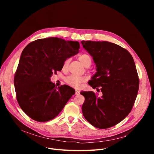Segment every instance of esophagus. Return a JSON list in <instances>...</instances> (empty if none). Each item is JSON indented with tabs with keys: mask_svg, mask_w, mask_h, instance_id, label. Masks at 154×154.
Here are the masks:
<instances>
[{
	"mask_svg": "<svg viewBox=\"0 0 154 154\" xmlns=\"http://www.w3.org/2000/svg\"><path fill=\"white\" fill-rule=\"evenodd\" d=\"M80 94V91H79L78 90H75V95H79Z\"/></svg>",
	"mask_w": 154,
	"mask_h": 154,
	"instance_id": "1",
	"label": "esophagus"
}]
</instances>
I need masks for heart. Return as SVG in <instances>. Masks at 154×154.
Segmentation results:
<instances>
[{
    "mask_svg": "<svg viewBox=\"0 0 154 154\" xmlns=\"http://www.w3.org/2000/svg\"><path fill=\"white\" fill-rule=\"evenodd\" d=\"M79 60L84 65L85 67L88 66V65H90L91 66V64L92 63V60H91V57L86 54L80 55L79 57ZM69 62V59H67L65 60V62L63 63V68H66ZM85 80H86L85 77H80V76L75 75H69L66 79V82L69 85H70V86L74 87H76V88H79L81 86L82 84L84 83Z\"/></svg>",
    "mask_w": 154,
    "mask_h": 154,
    "instance_id": "1",
    "label": "heart"
}]
</instances>
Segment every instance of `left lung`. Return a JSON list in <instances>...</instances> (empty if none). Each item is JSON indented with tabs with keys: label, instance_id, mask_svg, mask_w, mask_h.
I'll use <instances>...</instances> for the list:
<instances>
[{
	"label": "left lung",
	"instance_id": "left-lung-1",
	"mask_svg": "<svg viewBox=\"0 0 154 154\" xmlns=\"http://www.w3.org/2000/svg\"><path fill=\"white\" fill-rule=\"evenodd\" d=\"M92 57L97 72L89 84L102 95L81 92L85 97L82 110L85 119L98 128L116 125L131 112L137 97L139 79L131 54L123 47L107 41H81Z\"/></svg>",
	"mask_w": 154,
	"mask_h": 154
}]
</instances>
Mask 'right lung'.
Returning a JSON list of instances; mask_svg holds the SVG:
<instances>
[{
    "label": "right lung",
    "mask_w": 154,
    "mask_h": 154,
    "mask_svg": "<svg viewBox=\"0 0 154 154\" xmlns=\"http://www.w3.org/2000/svg\"><path fill=\"white\" fill-rule=\"evenodd\" d=\"M79 48V42L57 37L37 39L24 48L14 82L19 106L29 117L40 122L54 119L75 94L67 85L55 87L51 77Z\"/></svg>",
    "instance_id": "1"
}]
</instances>
